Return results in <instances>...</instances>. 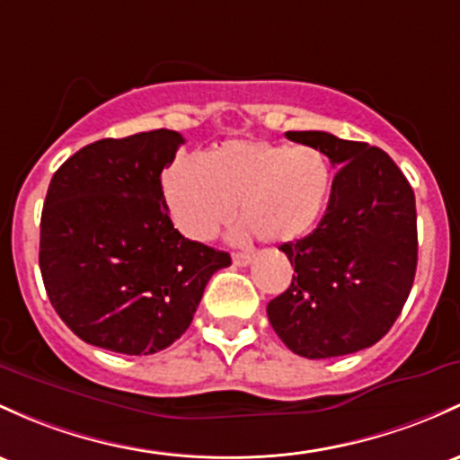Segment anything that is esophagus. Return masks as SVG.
Masks as SVG:
<instances>
[{
    "mask_svg": "<svg viewBox=\"0 0 460 460\" xmlns=\"http://www.w3.org/2000/svg\"><path fill=\"white\" fill-rule=\"evenodd\" d=\"M253 261V255L251 253H235L234 255V264L235 266H249Z\"/></svg>",
    "mask_w": 460,
    "mask_h": 460,
    "instance_id": "esophagus-1",
    "label": "esophagus"
}]
</instances>
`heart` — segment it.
I'll list each match as a JSON object with an SVG mask.
<instances>
[{
  "label": "heart",
  "mask_w": 460,
  "mask_h": 460,
  "mask_svg": "<svg viewBox=\"0 0 460 460\" xmlns=\"http://www.w3.org/2000/svg\"><path fill=\"white\" fill-rule=\"evenodd\" d=\"M165 200L181 231L211 240L234 214L238 238L292 242L310 234L332 194L330 161L312 146L226 141L205 164L181 159L164 176Z\"/></svg>",
  "instance_id": "heart-1"
}]
</instances>
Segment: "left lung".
Returning a JSON list of instances; mask_svg holds the SVG:
<instances>
[{
  "label": "left lung",
  "mask_w": 460,
  "mask_h": 460,
  "mask_svg": "<svg viewBox=\"0 0 460 460\" xmlns=\"http://www.w3.org/2000/svg\"><path fill=\"white\" fill-rule=\"evenodd\" d=\"M286 137L319 148L338 172L319 226L286 242L295 266L286 292L266 305L277 336L319 360L376 345L400 316L417 270L415 191L385 150L323 130Z\"/></svg>",
  "instance_id": "1"
}]
</instances>
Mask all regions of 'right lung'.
Here are the masks:
<instances>
[{"mask_svg": "<svg viewBox=\"0 0 460 460\" xmlns=\"http://www.w3.org/2000/svg\"><path fill=\"white\" fill-rule=\"evenodd\" d=\"M181 144L168 128L100 139L49 181L39 266L54 310L89 345L165 349L190 327L211 275L231 264L170 220L161 172Z\"/></svg>", "mask_w": 460, "mask_h": 460, "instance_id": "add662e5", "label": "right lung"}]
</instances>
